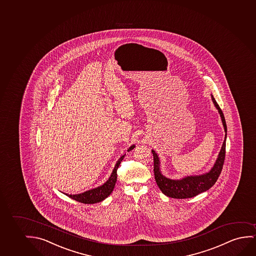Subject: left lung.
I'll return each mask as SVG.
<instances>
[{
    "instance_id": "left-lung-1",
    "label": "left lung",
    "mask_w": 256,
    "mask_h": 256,
    "mask_svg": "<svg viewBox=\"0 0 256 256\" xmlns=\"http://www.w3.org/2000/svg\"><path fill=\"white\" fill-rule=\"evenodd\" d=\"M213 104L215 105L216 110L221 116V120L223 122L224 129V140L222 148L220 150L216 162L212 168L210 170L208 173L202 174L200 176H185L180 180H172L166 178L162 174L160 170V158L155 151L152 150L154 155V171L155 180L156 184L162 191V193L166 194L170 198H176V199H184V198H190L198 196V194L208 190L215 184L216 180L220 177V173L223 168L224 162L226 157V140L227 127L226 119L224 116L223 112L221 110L218 104H216L215 98L212 94Z\"/></svg>"
}]
</instances>
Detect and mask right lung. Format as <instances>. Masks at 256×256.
Segmentation results:
<instances>
[{"label":"right lung","mask_w":256,"mask_h":256,"mask_svg":"<svg viewBox=\"0 0 256 256\" xmlns=\"http://www.w3.org/2000/svg\"><path fill=\"white\" fill-rule=\"evenodd\" d=\"M134 148H135V146L132 144V146L127 150V152L132 150ZM124 155L126 154L122 155V156L119 158L116 164L115 165L114 170L112 171L110 176V178L107 180V182H106L105 184H102V186L94 188H92V190H90L85 191V192L80 193V194H66L68 196H69V198L74 199V200H76L77 202H82V204H96V202L104 201L105 198H108V196L112 194L113 188L115 187L116 182V178H118V176H116V170L118 168L119 165H120V163L122 162V158L124 157Z\"/></svg>","instance_id":"1"}]
</instances>
